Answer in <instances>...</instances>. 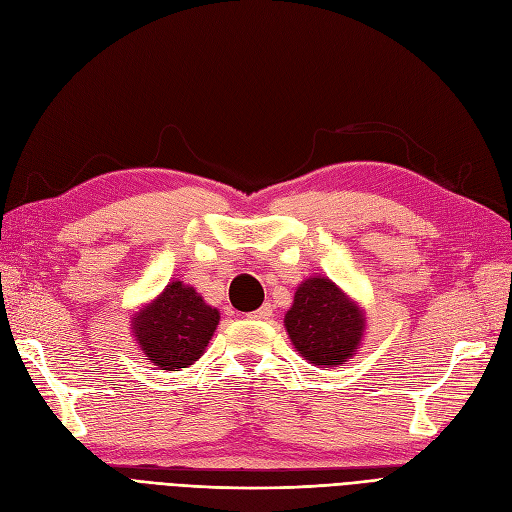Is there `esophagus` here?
Masks as SVG:
<instances>
[{"label":"esophagus","mask_w":512,"mask_h":512,"mask_svg":"<svg viewBox=\"0 0 512 512\" xmlns=\"http://www.w3.org/2000/svg\"><path fill=\"white\" fill-rule=\"evenodd\" d=\"M247 316L254 318V320H269L273 316V307L271 305H262L260 309H256V312L247 314Z\"/></svg>","instance_id":"esophagus-1"}]
</instances>
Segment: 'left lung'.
Listing matches in <instances>:
<instances>
[{
  "label": "left lung",
  "mask_w": 512,
  "mask_h": 512,
  "mask_svg": "<svg viewBox=\"0 0 512 512\" xmlns=\"http://www.w3.org/2000/svg\"><path fill=\"white\" fill-rule=\"evenodd\" d=\"M284 327L305 361L335 367L346 363L361 346L365 316L329 277L314 275L294 292Z\"/></svg>",
  "instance_id": "obj_1"
}]
</instances>
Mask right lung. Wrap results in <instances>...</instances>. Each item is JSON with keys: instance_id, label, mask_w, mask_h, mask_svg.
I'll use <instances>...</instances> for the list:
<instances>
[{"instance_id": "obj_1", "label": "right lung", "mask_w": 512, "mask_h": 512, "mask_svg": "<svg viewBox=\"0 0 512 512\" xmlns=\"http://www.w3.org/2000/svg\"><path fill=\"white\" fill-rule=\"evenodd\" d=\"M220 312L183 282H170L158 299L138 309L132 318L136 344L147 361L166 371H179L203 356Z\"/></svg>"}]
</instances>
